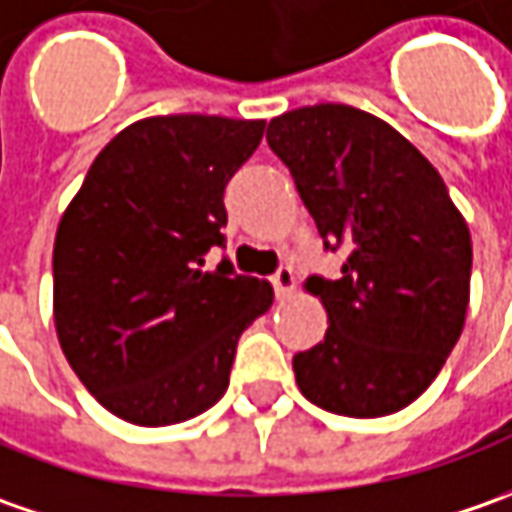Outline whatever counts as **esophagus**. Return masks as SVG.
Instances as JSON below:
<instances>
[{
  "mask_svg": "<svg viewBox=\"0 0 512 512\" xmlns=\"http://www.w3.org/2000/svg\"><path fill=\"white\" fill-rule=\"evenodd\" d=\"M272 286L277 291V297H289L294 286H297V280H294V272H291L289 266H280L277 272L272 274Z\"/></svg>",
  "mask_w": 512,
  "mask_h": 512,
  "instance_id": "obj_1",
  "label": "esophagus"
}]
</instances>
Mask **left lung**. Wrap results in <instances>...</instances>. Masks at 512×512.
I'll use <instances>...</instances> for the list:
<instances>
[{
    "label": "left lung",
    "instance_id": "left-lung-1",
    "mask_svg": "<svg viewBox=\"0 0 512 512\" xmlns=\"http://www.w3.org/2000/svg\"><path fill=\"white\" fill-rule=\"evenodd\" d=\"M326 249H348L337 280L309 277L323 300V343L294 354L317 408L354 419L411 405L453 351L470 300L473 246L433 164L382 118L314 104L269 121Z\"/></svg>",
    "mask_w": 512,
    "mask_h": 512
}]
</instances>
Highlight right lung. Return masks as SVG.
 <instances>
[{"mask_svg":"<svg viewBox=\"0 0 512 512\" xmlns=\"http://www.w3.org/2000/svg\"><path fill=\"white\" fill-rule=\"evenodd\" d=\"M266 121L141 118L98 152L53 246V320L70 368L118 419L178 425L229 388L272 286L223 257V189Z\"/></svg>","mask_w":512,"mask_h":512,"instance_id":"add662e5","label":"right lung"}]
</instances>
